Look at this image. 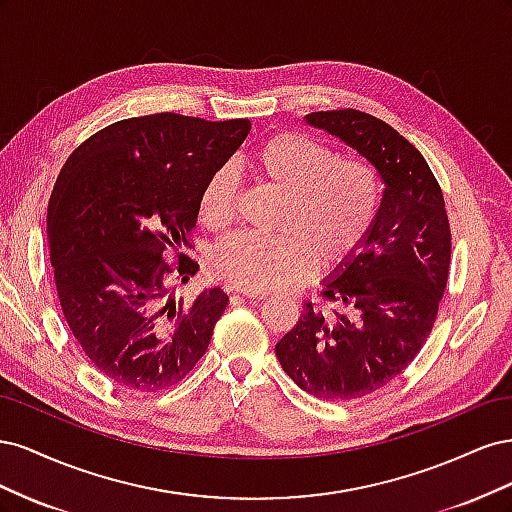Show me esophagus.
Segmentation results:
<instances>
[{"mask_svg": "<svg viewBox=\"0 0 512 512\" xmlns=\"http://www.w3.org/2000/svg\"><path fill=\"white\" fill-rule=\"evenodd\" d=\"M237 294H243L245 299H252V301H254V299H265V297H267L265 292H247V290H239V288H237Z\"/></svg>", "mask_w": 512, "mask_h": 512, "instance_id": "obj_1", "label": "esophagus"}]
</instances>
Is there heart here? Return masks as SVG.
Returning a JSON list of instances; mask_svg holds the SVG:
<instances>
[{
  "label": "heart",
  "mask_w": 512,
  "mask_h": 512,
  "mask_svg": "<svg viewBox=\"0 0 512 512\" xmlns=\"http://www.w3.org/2000/svg\"><path fill=\"white\" fill-rule=\"evenodd\" d=\"M254 175L286 196L282 235L237 232L211 250V271L247 292L286 288L318 267L346 262L367 239L380 211V179L363 162H342L335 151L301 134H277L252 158ZM239 175L222 166L200 192V220L226 228L237 211Z\"/></svg>",
  "instance_id": "b5f03b06"
}]
</instances>
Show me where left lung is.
<instances>
[{"label": "left lung", "instance_id": "8db88e82", "mask_svg": "<svg viewBox=\"0 0 512 512\" xmlns=\"http://www.w3.org/2000/svg\"><path fill=\"white\" fill-rule=\"evenodd\" d=\"M305 121L359 151L384 183L359 252L322 282L335 309L305 303L297 327L275 346L299 389L346 401L395 380L423 348L448 280L451 228L429 164L389 123L354 108Z\"/></svg>", "mask_w": 512, "mask_h": 512}]
</instances>
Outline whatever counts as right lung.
I'll return each instance as SVG.
<instances>
[{
  "label": "right lung",
  "mask_w": 512,
  "mask_h": 512,
  "mask_svg": "<svg viewBox=\"0 0 512 512\" xmlns=\"http://www.w3.org/2000/svg\"><path fill=\"white\" fill-rule=\"evenodd\" d=\"M252 123L158 113L111 123L72 151L46 215L61 309L106 378L158 393L190 374L228 305L222 288L175 297L200 192ZM166 253H177L168 261Z\"/></svg>",
  "instance_id": "right-lung-1"
}]
</instances>
